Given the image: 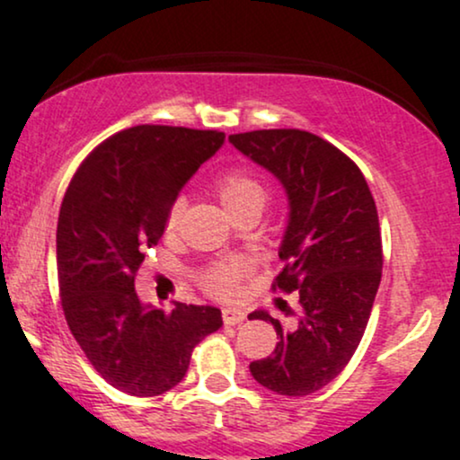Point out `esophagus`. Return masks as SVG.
I'll return each mask as SVG.
<instances>
[{"label": "esophagus", "instance_id": "34e87169", "mask_svg": "<svg viewBox=\"0 0 460 460\" xmlns=\"http://www.w3.org/2000/svg\"><path fill=\"white\" fill-rule=\"evenodd\" d=\"M223 320H225L226 326L242 324V322L246 320V311H242V309H225L223 311Z\"/></svg>", "mask_w": 460, "mask_h": 460}]
</instances>
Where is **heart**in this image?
I'll return each mask as SVG.
<instances>
[{"label":"heart","mask_w":460,"mask_h":460,"mask_svg":"<svg viewBox=\"0 0 460 460\" xmlns=\"http://www.w3.org/2000/svg\"><path fill=\"white\" fill-rule=\"evenodd\" d=\"M214 190L218 194L220 203L225 205L226 212L234 218L240 214L251 212V209H263L268 200V188L251 168L235 166L226 168L225 172H220L214 181ZM183 209H186V199L177 197L171 203L166 214V231L177 229L179 220H181ZM246 277L244 263L226 260V261H214L212 266L203 268L199 272L197 281L205 294H209L212 298L218 300H234L237 298L242 288V279Z\"/></svg>","instance_id":"b5f03b06"}]
</instances>
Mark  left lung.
Wrapping results in <instances>:
<instances>
[{
  "label": "left lung",
  "instance_id": "8db88e82",
  "mask_svg": "<svg viewBox=\"0 0 460 460\" xmlns=\"http://www.w3.org/2000/svg\"><path fill=\"white\" fill-rule=\"evenodd\" d=\"M229 142L288 192L283 270L272 289L294 292L300 305L292 329L266 311L248 315L272 322L279 337L272 357L252 361L251 374L270 392L309 395L340 376L366 332L383 274L376 203L357 164L309 131L257 129Z\"/></svg>",
  "mask_w": 460,
  "mask_h": 460
}]
</instances>
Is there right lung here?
I'll use <instances>...</instances> for the list:
<instances>
[{
  "instance_id": "1",
  "label": "right lung",
  "mask_w": 460,
  "mask_h": 460,
  "mask_svg": "<svg viewBox=\"0 0 460 460\" xmlns=\"http://www.w3.org/2000/svg\"><path fill=\"white\" fill-rule=\"evenodd\" d=\"M225 142L223 131L136 125L79 164L58 216L56 260L68 329L112 387L160 395L186 376L194 346L223 326L220 309H146L134 281L166 229L179 190Z\"/></svg>"
}]
</instances>
